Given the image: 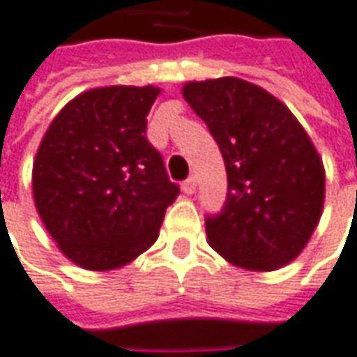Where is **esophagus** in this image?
I'll list each match as a JSON object with an SVG mask.
<instances>
[{
  "instance_id": "1",
  "label": "esophagus",
  "mask_w": 357,
  "mask_h": 357,
  "mask_svg": "<svg viewBox=\"0 0 357 357\" xmlns=\"http://www.w3.org/2000/svg\"><path fill=\"white\" fill-rule=\"evenodd\" d=\"M183 190L186 194H194L196 192V176H188L186 181L183 183Z\"/></svg>"
}]
</instances>
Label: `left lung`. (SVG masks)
Instances as JSON below:
<instances>
[{
	"mask_svg": "<svg viewBox=\"0 0 357 357\" xmlns=\"http://www.w3.org/2000/svg\"><path fill=\"white\" fill-rule=\"evenodd\" d=\"M184 99L220 146L227 196L206 215L211 249L270 272L303 250L324 202L323 161L305 130L268 91L237 77L192 81Z\"/></svg>",
	"mask_w": 357,
	"mask_h": 357,
	"instance_id": "obj_1",
	"label": "left lung"
}]
</instances>
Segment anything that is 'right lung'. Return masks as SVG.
I'll return each instance as SVG.
<instances>
[{"label": "right lung", "instance_id": "right-lung-1", "mask_svg": "<svg viewBox=\"0 0 357 357\" xmlns=\"http://www.w3.org/2000/svg\"><path fill=\"white\" fill-rule=\"evenodd\" d=\"M157 87H100L68 102L48 128L33 169L36 210L71 262L112 270L159 235L181 188L146 136Z\"/></svg>", "mask_w": 357, "mask_h": 357}]
</instances>
